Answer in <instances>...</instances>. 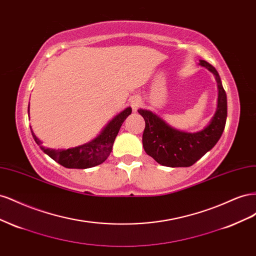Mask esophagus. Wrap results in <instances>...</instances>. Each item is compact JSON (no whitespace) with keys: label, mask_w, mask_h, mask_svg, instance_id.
Wrapping results in <instances>:
<instances>
[{"label":"esophagus","mask_w":256,"mask_h":256,"mask_svg":"<svg viewBox=\"0 0 256 256\" xmlns=\"http://www.w3.org/2000/svg\"><path fill=\"white\" fill-rule=\"evenodd\" d=\"M130 104H131V106H132V110L136 111L142 102H141V99L138 97H132V99L130 100Z\"/></svg>","instance_id":"obj_1"}]
</instances>
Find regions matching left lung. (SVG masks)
Listing matches in <instances>:
<instances>
[{
	"label": "left lung",
	"instance_id": "1",
	"mask_svg": "<svg viewBox=\"0 0 256 256\" xmlns=\"http://www.w3.org/2000/svg\"><path fill=\"white\" fill-rule=\"evenodd\" d=\"M198 65L205 67L214 76L218 86L216 112L208 125L202 130L196 132L178 130L170 126L156 113L145 109L138 110L145 120L142 138L144 150L161 166L187 168L194 164L219 141L226 127L228 100L220 76L216 68L206 60H200Z\"/></svg>",
	"mask_w": 256,
	"mask_h": 256
}]
</instances>
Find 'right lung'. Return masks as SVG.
Masks as SVG:
<instances>
[{
  "instance_id": "add662e5",
  "label": "right lung",
  "mask_w": 256,
  "mask_h": 256,
  "mask_svg": "<svg viewBox=\"0 0 256 256\" xmlns=\"http://www.w3.org/2000/svg\"><path fill=\"white\" fill-rule=\"evenodd\" d=\"M131 111H132L131 108L127 106L125 110L116 114L96 138L88 143L70 147L67 150L47 148L42 145V142L35 136L32 128H30V132L42 150L60 166L67 168H88L102 164L109 157L115 138L118 136L122 122L131 114ZM28 112H30V106Z\"/></svg>"
}]
</instances>
